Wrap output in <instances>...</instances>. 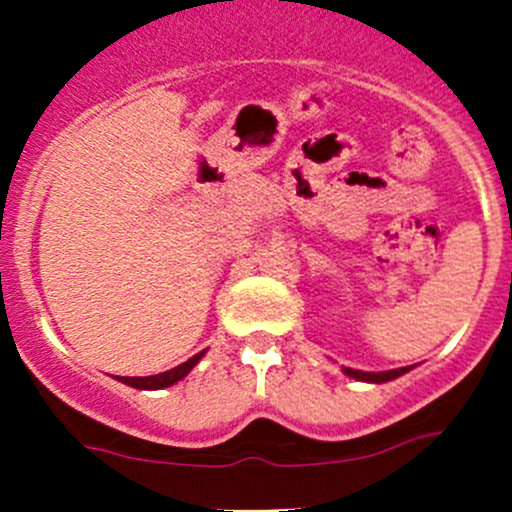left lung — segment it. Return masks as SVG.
Here are the masks:
<instances>
[{
    "instance_id": "1",
    "label": "left lung",
    "mask_w": 512,
    "mask_h": 512,
    "mask_svg": "<svg viewBox=\"0 0 512 512\" xmlns=\"http://www.w3.org/2000/svg\"><path fill=\"white\" fill-rule=\"evenodd\" d=\"M414 365H407V368H395V370H380V373H365V370H353V368H341L343 373L348 375V378L353 380H360V383H390V380L400 378V375L410 373Z\"/></svg>"
}]
</instances>
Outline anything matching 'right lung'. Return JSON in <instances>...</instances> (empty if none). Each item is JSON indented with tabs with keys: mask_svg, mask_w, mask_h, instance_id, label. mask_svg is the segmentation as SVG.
<instances>
[{
	"mask_svg": "<svg viewBox=\"0 0 512 512\" xmlns=\"http://www.w3.org/2000/svg\"><path fill=\"white\" fill-rule=\"evenodd\" d=\"M203 355H206V351L196 353L193 358H188L186 363L176 365V368L166 370V373L149 375V378H120V383H125L129 387H137V390H164V387H171V385L179 383V380H184L186 375L193 370V365H196Z\"/></svg>",
	"mask_w": 512,
	"mask_h": 512,
	"instance_id": "add662e5",
	"label": "right lung"
}]
</instances>
